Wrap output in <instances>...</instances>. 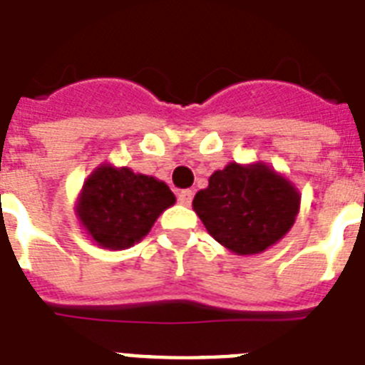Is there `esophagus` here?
<instances>
[{
    "mask_svg": "<svg viewBox=\"0 0 365 365\" xmlns=\"http://www.w3.org/2000/svg\"><path fill=\"white\" fill-rule=\"evenodd\" d=\"M194 200V192L192 190H180L179 192V203L180 205H190Z\"/></svg>",
    "mask_w": 365,
    "mask_h": 365,
    "instance_id": "34e87169",
    "label": "esophagus"
}]
</instances>
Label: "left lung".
Listing matches in <instances>:
<instances>
[{
  "label": "left lung",
  "mask_w": 365,
  "mask_h": 365,
  "mask_svg": "<svg viewBox=\"0 0 365 365\" xmlns=\"http://www.w3.org/2000/svg\"><path fill=\"white\" fill-rule=\"evenodd\" d=\"M192 205L215 240L235 254L252 255L291 230L300 195L267 165L230 164L210 175Z\"/></svg>",
  "instance_id": "obj_1"
}]
</instances>
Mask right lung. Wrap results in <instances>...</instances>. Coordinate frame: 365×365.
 Returning a JSON list of instances; mask_svg holds the SVG:
<instances>
[{"mask_svg": "<svg viewBox=\"0 0 365 365\" xmlns=\"http://www.w3.org/2000/svg\"><path fill=\"white\" fill-rule=\"evenodd\" d=\"M173 203L175 195L162 180L101 165L83 186L78 216L98 246L123 250L143 239Z\"/></svg>", "mask_w": 365, "mask_h": 365, "instance_id": "obj_1", "label": "right lung"}]
</instances>
